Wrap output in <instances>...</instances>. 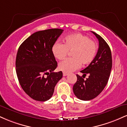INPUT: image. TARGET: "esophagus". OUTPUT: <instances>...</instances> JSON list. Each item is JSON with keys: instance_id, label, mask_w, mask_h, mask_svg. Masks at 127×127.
Here are the masks:
<instances>
[{"instance_id": "34e87169", "label": "esophagus", "mask_w": 127, "mask_h": 127, "mask_svg": "<svg viewBox=\"0 0 127 127\" xmlns=\"http://www.w3.org/2000/svg\"><path fill=\"white\" fill-rule=\"evenodd\" d=\"M63 76H66L67 75H68V73H65V72H63Z\"/></svg>"}]
</instances>
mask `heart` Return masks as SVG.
I'll return each mask as SVG.
<instances>
[{"label":"heart","instance_id":"b5f03b06","mask_svg":"<svg viewBox=\"0 0 127 127\" xmlns=\"http://www.w3.org/2000/svg\"><path fill=\"white\" fill-rule=\"evenodd\" d=\"M63 44L56 42L52 45V54L57 60L64 59L68 51L72 57L62 61L59 68L65 73H70L78 69L81 64H89L94 60L97 53V45L88 36L81 33H75L65 36Z\"/></svg>","mask_w":127,"mask_h":127}]
</instances>
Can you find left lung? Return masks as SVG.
<instances>
[{
  "instance_id": "8db88e82",
  "label": "left lung",
  "mask_w": 127,
  "mask_h": 127,
  "mask_svg": "<svg viewBox=\"0 0 127 127\" xmlns=\"http://www.w3.org/2000/svg\"><path fill=\"white\" fill-rule=\"evenodd\" d=\"M98 40L99 47L95 59L81 73L82 77L77 75V81L73 91L77 98L88 101L95 98L107 85L112 66V53L110 47L100 35L92 32ZM88 74L86 80L83 78Z\"/></svg>"
}]
</instances>
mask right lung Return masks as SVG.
<instances>
[{
	"mask_svg": "<svg viewBox=\"0 0 127 127\" xmlns=\"http://www.w3.org/2000/svg\"><path fill=\"white\" fill-rule=\"evenodd\" d=\"M63 32L51 29L35 32L18 48L15 62L18 81L26 94L36 101L51 98L57 83L63 77L62 71L54 72L57 62L51 51L52 45Z\"/></svg>",
	"mask_w": 127,
	"mask_h": 127,
	"instance_id": "right-lung-1",
	"label": "right lung"
}]
</instances>
